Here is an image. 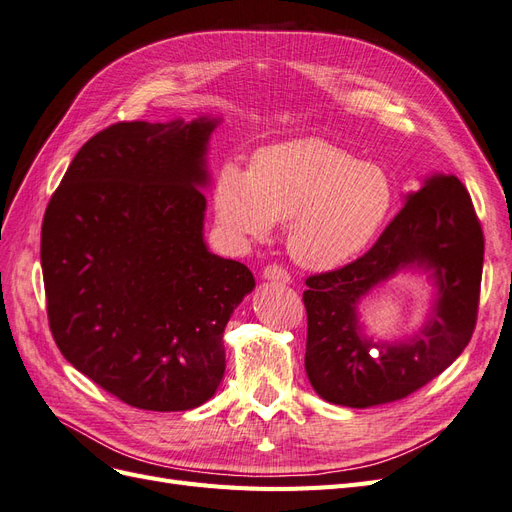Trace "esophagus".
Listing matches in <instances>:
<instances>
[{
	"label": "esophagus",
	"mask_w": 512,
	"mask_h": 512,
	"mask_svg": "<svg viewBox=\"0 0 512 512\" xmlns=\"http://www.w3.org/2000/svg\"><path fill=\"white\" fill-rule=\"evenodd\" d=\"M262 280L290 284V273L284 267H280V265H269V267L262 269Z\"/></svg>",
	"instance_id": "obj_1"
}]
</instances>
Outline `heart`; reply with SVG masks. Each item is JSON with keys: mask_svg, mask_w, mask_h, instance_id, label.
Returning a JSON list of instances; mask_svg holds the SVG:
<instances>
[{"mask_svg": "<svg viewBox=\"0 0 512 512\" xmlns=\"http://www.w3.org/2000/svg\"><path fill=\"white\" fill-rule=\"evenodd\" d=\"M393 183L376 164L322 138L260 149L250 170L226 162L213 183V209L235 243L288 226V250L299 265L337 269L374 241L393 207Z\"/></svg>", "mask_w": 512, "mask_h": 512, "instance_id": "obj_1", "label": "heart"}]
</instances>
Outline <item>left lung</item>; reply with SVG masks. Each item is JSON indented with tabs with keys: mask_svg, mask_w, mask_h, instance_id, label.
<instances>
[{
	"mask_svg": "<svg viewBox=\"0 0 512 512\" xmlns=\"http://www.w3.org/2000/svg\"><path fill=\"white\" fill-rule=\"evenodd\" d=\"M483 254V228L463 183L455 175L425 179L367 254L305 280V371L314 391L329 404L369 408L404 399L440 376L474 333ZM404 268L432 273L439 288L432 316L408 343H371L355 307Z\"/></svg>",
	"mask_w": 512,
	"mask_h": 512,
	"instance_id": "obj_1",
	"label": "left lung"
}]
</instances>
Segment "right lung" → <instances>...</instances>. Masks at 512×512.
<instances>
[{
    "mask_svg": "<svg viewBox=\"0 0 512 512\" xmlns=\"http://www.w3.org/2000/svg\"><path fill=\"white\" fill-rule=\"evenodd\" d=\"M220 119L121 121L79 149L42 222L46 314L66 361L123 404L203 406L224 329L256 286L207 250V143Z\"/></svg>",
    "mask_w": 512,
    "mask_h": 512,
    "instance_id": "1",
    "label": "right lung"
}]
</instances>
